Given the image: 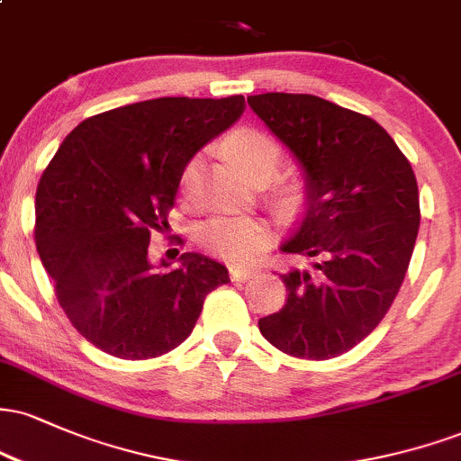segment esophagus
Masks as SVG:
<instances>
[{"label":"esophagus","instance_id":"obj_1","mask_svg":"<svg viewBox=\"0 0 461 461\" xmlns=\"http://www.w3.org/2000/svg\"><path fill=\"white\" fill-rule=\"evenodd\" d=\"M256 271L253 268H247V267H230V277L231 282H247V279H251Z\"/></svg>","mask_w":461,"mask_h":461}]
</instances>
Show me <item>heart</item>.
Masks as SVG:
<instances>
[{
    "label": "heart",
    "mask_w": 461,
    "mask_h": 461,
    "mask_svg": "<svg viewBox=\"0 0 461 461\" xmlns=\"http://www.w3.org/2000/svg\"><path fill=\"white\" fill-rule=\"evenodd\" d=\"M225 151L231 162L240 168L247 179L258 171H273L277 168L282 149L273 136L264 134L258 130H240L225 140ZM199 160H193L184 171L182 184L190 188L197 176ZM201 242L221 258L230 260H247L258 251L268 238L267 225L256 219H245V216H221V219L210 221L201 230Z\"/></svg>",
    "instance_id": "heart-1"
}]
</instances>
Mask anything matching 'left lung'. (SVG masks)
Listing matches in <instances>:
<instances>
[{
    "mask_svg": "<svg viewBox=\"0 0 461 461\" xmlns=\"http://www.w3.org/2000/svg\"><path fill=\"white\" fill-rule=\"evenodd\" d=\"M247 102L303 177L305 212L279 249L310 260L282 275L285 305L258 327L293 357H336L382 322L403 284L420 225L416 176L368 116L314 95Z\"/></svg>",
    "mask_w": 461,
    "mask_h": 461,
    "instance_id": "1",
    "label": "left lung"
}]
</instances>
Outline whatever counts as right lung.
Masks as SVG:
<instances>
[{
	"label": "right lung",
	"instance_id": "add662e5",
	"mask_svg": "<svg viewBox=\"0 0 461 461\" xmlns=\"http://www.w3.org/2000/svg\"><path fill=\"white\" fill-rule=\"evenodd\" d=\"M245 113V97H160L82 121L62 140L36 190V251L73 327L121 359L182 345L205 294L230 282L201 253L179 267L149 260L184 168Z\"/></svg>",
	"mask_w": 461,
	"mask_h": 461
}]
</instances>
